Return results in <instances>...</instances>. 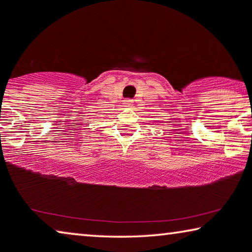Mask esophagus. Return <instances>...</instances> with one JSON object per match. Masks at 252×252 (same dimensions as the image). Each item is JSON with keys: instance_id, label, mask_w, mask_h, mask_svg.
Returning <instances> with one entry per match:
<instances>
[{"instance_id": "1", "label": "esophagus", "mask_w": 252, "mask_h": 252, "mask_svg": "<svg viewBox=\"0 0 252 252\" xmlns=\"http://www.w3.org/2000/svg\"><path fill=\"white\" fill-rule=\"evenodd\" d=\"M124 102H125V105H127V106H129L130 104H132V103H133V99H130V98H126L125 99V101H124Z\"/></svg>"}]
</instances>
